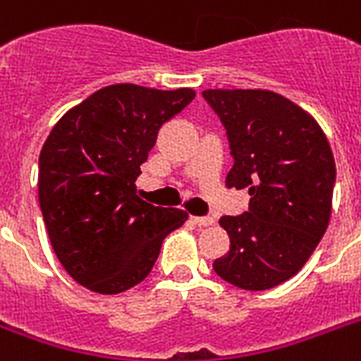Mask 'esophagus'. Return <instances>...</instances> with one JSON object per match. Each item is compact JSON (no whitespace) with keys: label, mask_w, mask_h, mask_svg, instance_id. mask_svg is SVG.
Listing matches in <instances>:
<instances>
[{"label":"esophagus","mask_w":361,"mask_h":361,"mask_svg":"<svg viewBox=\"0 0 361 361\" xmlns=\"http://www.w3.org/2000/svg\"><path fill=\"white\" fill-rule=\"evenodd\" d=\"M191 221L195 225H200V227H210V225L216 224V219H214V217H210V216H200V217L191 216Z\"/></svg>","instance_id":"obj_1"}]
</instances>
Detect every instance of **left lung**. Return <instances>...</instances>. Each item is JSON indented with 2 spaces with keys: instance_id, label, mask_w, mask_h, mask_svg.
Masks as SVG:
<instances>
[{
  "instance_id": "1",
  "label": "left lung",
  "mask_w": 361,
  "mask_h": 361,
  "mask_svg": "<svg viewBox=\"0 0 361 361\" xmlns=\"http://www.w3.org/2000/svg\"><path fill=\"white\" fill-rule=\"evenodd\" d=\"M233 155L227 187L247 189L244 214L224 216L229 252L214 271L242 290H271L301 271L331 214L335 161L312 117L271 90L202 92Z\"/></svg>"
}]
</instances>
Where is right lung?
Here are the masks:
<instances>
[{"mask_svg": "<svg viewBox=\"0 0 361 361\" xmlns=\"http://www.w3.org/2000/svg\"><path fill=\"white\" fill-rule=\"evenodd\" d=\"M191 89L130 82L90 94L54 125L39 155V206L52 250L71 279L114 295L147 276L164 236L185 224L178 208L137 197L136 178Z\"/></svg>", "mask_w": 361, "mask_h": 361, "instance_id": "right-lung-1", "label": "right lung"}]
</instances>
